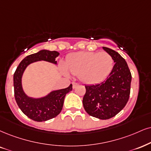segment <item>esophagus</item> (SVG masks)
I'll list each match as a JSON object with an SVG mask.
<instances>
[{
	"label": "esophagus",
	"instance_id": "1",
	"mask_svg": "<svg viewBox=\"0 0 151 151\" xmlns=\"http://www.w3.org/2000/svg\"><path fill=\"white\" fill-rule=\"evenodd\" d=\"M72 85H73V89H75L76 87L78 86V83H75V82H73L72 83Z\"/></svg>",
	"mask_w": 151,
	"mask_h": 151
}]
</instances>
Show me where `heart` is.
<instances>
[{"label": "heart", "mask_w": 151, "mask_h": 151, "mask_svg": "<svg viewBox=\"0 0 151 151\" xmlns=\"http://www.w3.org/2000/svg\"><path fill=\"white\" fill-rule=\"evenodd\" d=\"M113 57L106 52H79L67 57L66 66L68 70L78 76L86 84H97L104 81L113 69ZM65 74L66 67L61 66Z\"/></svg>", "instance_id": "obj_1"}]
</instances>
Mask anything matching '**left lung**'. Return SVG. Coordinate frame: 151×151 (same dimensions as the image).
<instances>
[{
  "label": "left lung",
  "instance_id": "left-lung-1",
  "mask_svg": "<svg viewBox=\"0 0 151 151\" xmlns=\"http://www.w3.org/2000/svg\"><path fill=\"white\" fill-rule=\"evenodd\" d=\"M103 49L113 57L114 66L107 79L97 85H85L83 104L91 116L107 120L123 109L129 100L132 75L127 62L120 54L109 47Z\"/></svg>",
  "mask_w": 151,
  "mask_h": 151
}]
</instances>
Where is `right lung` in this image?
<instances>
[{"label":"right lung","instance_id":"add662e5","mask_svg":"<svg viewBox=\"0 0 151 151\" xmlns=\"http://www.w3.org/2000/svg\"><path fill=\"white\" fill-rule=\"evenodd\" d=\"M59 55L57 51L42 50L26 57L14 73V97L19 108L31 120L37 122L47 121L57 116L62 110L66 94L72 90V84L65 89L53 90L46 96L33 98L27 96L22 87V76L29 64L38 61H45L57 64L56 58Z\"/></svg>","mask_w":151,"mask_h":151}]
</instances>
